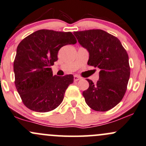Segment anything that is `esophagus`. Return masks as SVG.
Returning a JSON list of instances; mask_svg holds the SVG:
<instances>
[{
    "label": "esophagus",
    "instance_id": "1",
    "mask_svg": "<svg viewBox=\"0 0 146 146\" xmlns=\"http://www.w3.org/2000/svg\"><path fill=\"white\" fill-rule=\"evenodd\" d=\"M79 79H81V77H79V76H77V75H74V80L75 82L79 81Z\"/></svg>",
    "mask_w": 146,
    "mask_h": 146
}]
</instances>
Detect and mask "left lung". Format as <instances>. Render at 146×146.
<instances>
[{"label": "left lung", "mask_w": 146, "mask_h": 146, "mask_svg": "<svg viewBox=\"0 0 146 146\" xmlns=\"http://www.w3.org/2000/svg\"><path fill=\"white\" fill-rule=\"evenodd\" d=\"M79 44L89 54L88 64L98 67L99 79L89 84L83 91L85 101L91 109L105 112L122 100L130 76L129 56L117 37L101 29L74 31Z\"/></svg>", "instance_id": "left-lung-1"}]
</instances>
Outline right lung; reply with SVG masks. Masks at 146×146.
<instances>
[{
    "mask_svg": "<svg viewBox=\"0 0 146 146\" xmlns=\"http://www.w3.org/2000/svg\"><path fill=\"white\" fill-rule=\"evenodd\" d=\"M76 43L71 32L48 29L38 30L19 43L13 65L15 84L27 108L46 112L61 104L74 76H53L50 67L62 46Z\"/></svg>",
    "mask_w": 146,
    "mask_h": 146,
    "instance_id": "obj_1",
    "label": "right lung"
}]
</instances>
